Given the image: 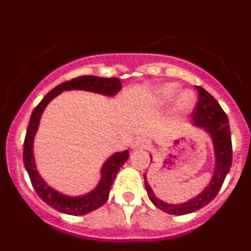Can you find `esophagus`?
I'll return each instance as SVG.
<instances>
[{
    "label": "esophagus",
    "instance_id": "esophagus-1",
    "mask_svg": "<svg viewBox=\"0 0 251 251\" xmlns=\"http://www.w3.org/2000/svg\"><path fill=\"white\" fill-rule=\"evenodd\" d=\"M150 146V141L146 137H138L133 143V148H147Z\"/></svg>",
    "mask_w": 251,
    "mask_h": 251
}]
</instances>
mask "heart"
Returning <instances> with one entry per match:
<instances>
[{
    "mask_svg": "<svg viewBox=\"0 0 251 251\" xmlns=\"http://www.w3.org/2000/svg\"><path fill=\"white\" fill-rule=\"evenodd\" d=\"M177 92H178V86L176 84H165V85L157 88L156 92H154V99L159 104L167 103L177 94ZM194 94L190 92H185L177 98L176 109L178 112H187L194 106Z\"/></svg>",
    "mask_w": 251,
    "mask_h": 251,
    "instance_id": "obj_1",
    "label": "heart"
}]
</instances>
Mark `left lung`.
Segmentation results:
<instances>
[{
  "instance_id": "1",
  "label": "left lung",
  "mask_w": 251,
  "mask_h": 251,
  "mask_svg": "<svg viewBox=\"0 0 251 251\" xmlns=\"http://www.w3.org/2000/svg\"><path fill=\"white\" fill-rule=\"evenodd\" d=\"M199 92V100L197 105L194 109V124L197 127H201L211 136L212 143L215 150V171L211 182L208 183L207 187L197 195L196 197L191 199L187 202L183 203H167L159 200L158 197L152 191L151 186L148 185L146 175L145 186L147 190L148 197L154 206L171 215H186L200 210L201 207L211 202L220 191L221 186L225 181L226 175L229 174L232 162V145L231 134H230L229 121L226 117L220 104L217 103L216 99L210 93L206 92L201 86H196Z\"/></svg>"
}]
</instances>
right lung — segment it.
<instances>
[{"label":"right lung","mask_w":251,"mask_h":251,"mask_svg":"<svg viewBox=\"0 0 251 251\" xmlns=\"http://www.w3.org/2000/svg\"><path fill=\"white\" fill-rule=\"evenodd\" d=\"M121 89L122 83L118 77H99L93 76V75L77 76L75 79L55 86L54 89L49 92L44 97L43 100L37 104L32 114H31L27 130H26L25 142H24V165L27 171L32 187L35 188V191L39 195L40 199L57 211L77 216V215H84L94 211L101 205H104L108 200V196H109L113 181L118 174L119 168L124 165V162L127 161L128 157H129V153H128V151L114 153L104 163L103 167H101L100 181H99L98 186L89 194L80 197H70L55 191L54 188L46 185L45 181L41 178V176L37 172L36 166H35L34 151H32L35 134H36L40 118H41V114H43L45 106L48 105L51 99H54L57 94H60L64 90H88V92L99 93V94L112 97V95L117 94Z\"/></svg>","instance_id":"obj_1"}]
</instances>
